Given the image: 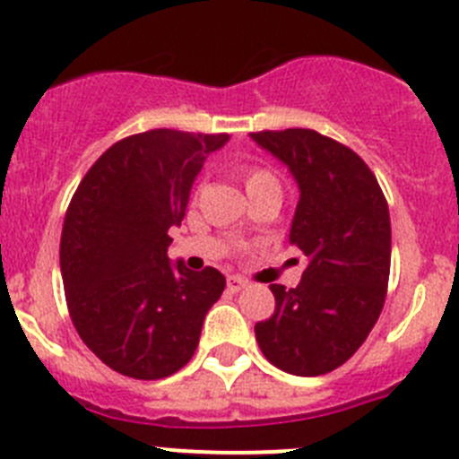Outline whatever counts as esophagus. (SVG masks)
<instances>
[{
    "label": "esophagus",
    "instance_id": "34e87169",
    "mask_svg": "<svg viewBox=\"0 0 459 459\" xmlns=\"http://www.w3.org/2000/svg\"><path fill=\"white\" fill-rule=\"evenodd\" d=\"M247 283H249V281L242 279V276H229V279H226V286H229L230 292L242 290V288H247Z\"/></svg>",
    "mask_w": 459,
    "mask_h": 459
}]
</instances>
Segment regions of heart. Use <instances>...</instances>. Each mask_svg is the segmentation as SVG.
<instances>
[{"mask_svg":"<svg viewBox=\"0 0 459 459\" xmlns=\"http://www.w3.org/2000/svg\"><path fill=\"white\" fill-rule=\"evenodd\" d=\"M242 180H245V187L249 196H255V194H263V192L281 194V183L279 178H276V173L265 167L242 169ZM196 194H199V189H196Z\"/></svg>","mask_w":459,"mask_h":459,"instance_id":"obj_1","label":"heart"}]
</instances>
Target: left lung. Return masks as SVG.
I'll list each match as a JSON object with an SVG mask.
<instances>
[{
  "mask_svg": "<svg viewBox=\"0 0 459 459\" xmlns=\"http://www.w3.org/2000/svg\"><path fill=\"white\" fill-rule=\"evenodd\" d=\"M299 185L290 245L307 255L299 286L272 283L276 307L255 325L270 363L316 377L348 361L375 327L389 286L391 217L375 173L352 148L307 127L251 132Z\"/></svg>",
  "mask_w": 459,
  "mask_h": 459,
  "instance_id": "obj_1",
  "label": "left lung"
}]
</instances>
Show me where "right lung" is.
Returning <instances> with one entry per match:
<instances>
[{
	"mask_svg": "<svg viewBox=\"0 0 459 459\" xmlns=\"http://www.w3.org/2000/svg\"><path fill=\"white\" fill-rule=\"evenodd\" d=\"M229 134L158 127L121 139L86 171L65 210L61 279L86 348L132 379L178 373L199 345L205 313L224 292L220 270L169 263L205 158Z\"/></svg>",
	"mask_w": 459,
	"mask_h": 459,
	"instance_id": "1",
	"label": "right lung"
}]
</instances>
